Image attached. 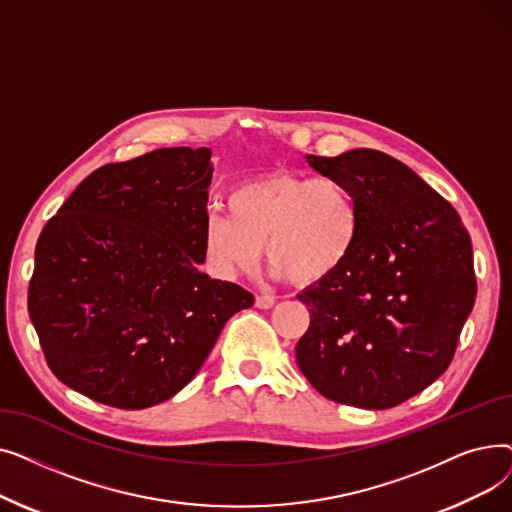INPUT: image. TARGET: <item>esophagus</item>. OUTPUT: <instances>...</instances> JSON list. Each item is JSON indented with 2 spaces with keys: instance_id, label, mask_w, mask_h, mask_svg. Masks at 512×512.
Returning <instances> with one entry per match:
<instances>
[{
  "instance_id": "obj_1",
  "label": "esophagus",
  "mask_w": 512,
  "mask_h": 512,
  "mask_svg": "<svg viewBox=\"0 0 512 512\" xmlns=\"http://www.w3.org/2000/svg\"><path fill=\"white\" fill-rule=\"evenodd\" d=\"M274 303H276V299L270 297V294H257L255 297V307H259V309H272Z\"/></svg>"
}]
</instances>
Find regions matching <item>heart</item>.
Listing matches in <instances>:
<instances>
[{
  "instance_id": "b5f03b06",
  "label": "heart",
  "mask_w": 512,
  "mask_h": 512,
  "mask_svg": "<svg viewBox=\"0 0 512 512\" xmlns=\"http://www.w3.org/2000/svg\"><path fill=\"white\" fill-rule=\"evenodd\" d=\"M228 211L203 222V259L222 280L253 272L265 247L274 278L315 284L338 270L361 234L355 188L334 176L280 172L242 182Z\"/></svg>"
}]
</instances>
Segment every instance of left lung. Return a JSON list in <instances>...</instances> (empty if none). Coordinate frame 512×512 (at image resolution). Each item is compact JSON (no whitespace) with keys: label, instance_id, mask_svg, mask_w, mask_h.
I'll list each match as a JSON object with an SVG mask.
<instances>
[{"label":"left lung","instance_id":"obj_1","mask_svg":"<svg viewBox=\"0 0 512 512\" xmlns=\"http://www.w3.org/2000/svg\"><path fill=\"white\" fill-rule=\"evenodd\" d=\"M361 203L353 253L305 288L297 363L313 388L359 409H390L448 369L475 303L473 247L459 213L402 161L375 149L307 155Z\"/></svg>","mask_w":512,"mask_h":512}]
</instances>
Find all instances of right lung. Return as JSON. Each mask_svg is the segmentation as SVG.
Segmentation results:
<instances>
[{"label":"right lung","mask_w":512,"mask_h":512,"mask_svg":"<svg viewBox=\"0 0 512 512\" xmlns=\"http://www.w3.org/2000/svg\"><path fill=\"white\" fill-rule=\"evenodd\" d=\"M213 166L172 147L87 176L45 224L29 315L49 369L118 409H147L191 382L253 294L201 274Z\"/></svg>","instance_id":"1"}]
</instances>
